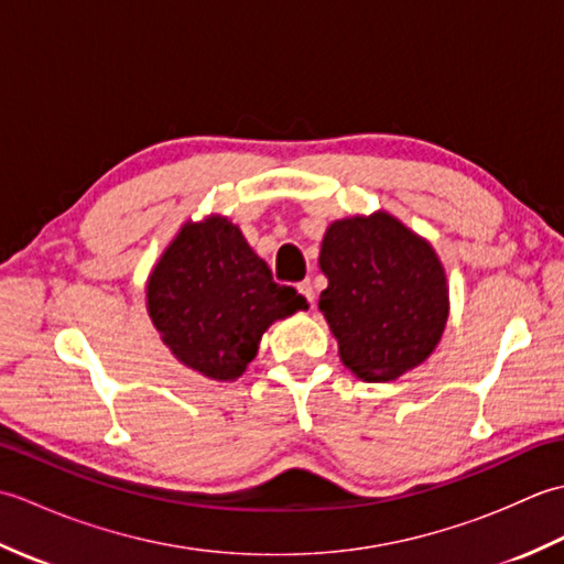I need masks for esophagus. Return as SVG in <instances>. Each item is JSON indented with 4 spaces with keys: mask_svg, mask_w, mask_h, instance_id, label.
<instances>
[{
    "mask_svg": "<svg viewBox=\"0 0 564 564\" xmlns=\"http://www.w3.org/2000/svg\"><path fill=\"white\" fill-rule=\"evenodd\" d=\"M297 291H301V295L305 297L310 305L315 303V289H313V283H310V279L303 281V283H297Z\"/></svg>",
    "mask_w": 564,
    "mask_h": 564,
    "instance_id": "1",
    "label": "esophagus"
}]
</instances>
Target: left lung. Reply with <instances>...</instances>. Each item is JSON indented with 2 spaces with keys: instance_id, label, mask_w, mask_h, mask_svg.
I'll return each mask as SVG.
<instances>
[{
  "instance_id": "left-lung-1",
  "label": "left lung",
  "mask_w": 564,
  "mask_h": 564,
  "mask_svg": "<svg viewBox=\"0 0 564 564\" xmlns=\"http://www.w3.org/2000/svg\"><path fill=\"white\" fill-rule=\"evenodd\" d=\"M319 313L341 364L366 382L422 366L446 329V269L429 239L388 210L334 220L319 249Z\"/></svg>"
}]
</instances>
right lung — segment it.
Segmentation results:
<instances>
[{"label": "right lung", "mask_w": 564, "mask_h": 564, "mask_svg": "<svg viewBox=\"0 0 564 564\" xmlns=\"http://www.w3.org/2000/svg\"><path fill=\"white\" fill-rule=\"evenodd\" d=\"M145 303L176 361L218 382L245 373L273 322L307 310L218 213L178 227L148 275Z\"/></svg>", "instance_id": "1"}]
</instances>
